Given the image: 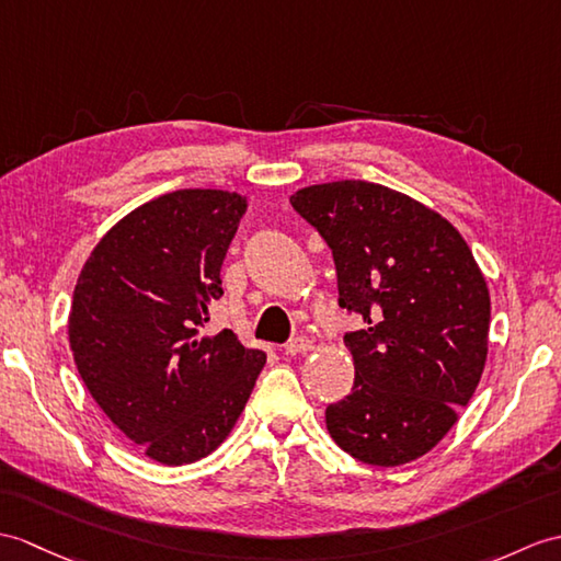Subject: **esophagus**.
Wrapping results in <instances>:
<instances>
[{
  "mask_svg": "<svg viewBox=\"0 0 561 561\" xmlns=\"http://www.w3.org/2000/svg\"><path fill=\"white\" fill-rule=\"evenodd\" d=\"M312 348V342L308 340V336H304V334H298V336H294V340L286 344V354H291V356H296V354H306V351H310Z\"/></svg>",
  "mask_w": 561,
  "mask_h": 561,
  "instance_id": "esophagus-1",
  "label": "esophagus"
}]
</instances>
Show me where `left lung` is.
I'll use <instances>...</instances> for the list:
<instances>
[{
  "instance_id": "left-lung-1",
  "label": "left lung",
  "mask_w": 561,
  "mask_h": 561,
  "mask_svg": "<svg viewBox=\"0 0 561 561\" xmlns=\"http://www.w3.org/2000/svg\"><path fill=\"white\" fill-rule=\"evenodd\" d=\"M330 245L356 380L324 411L332 439L370 466L423 457L457 423L488 358L490 294L461 233L409 195L332 181L291 195Z\"/></svg>"
}]
</instances>
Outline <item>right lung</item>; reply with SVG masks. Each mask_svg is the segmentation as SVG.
Wrapping results in <instances>:
<instances>
[{
    "mask_svg": "<svg viewBox=\"0 0 561 561\" xmlns=\"http://www.w3.org/2000/svg\"><path fill=\"white\" fill-rule=\"evenodd\" d=\"M243 213L229 191L160 195L104 233L76 282V368L107 419L167 466L225 442L265 366L231 330L201 334Z\"/></svg>",
    "mask_w": 561,
    "mask_h": 561,
    "instance_id": "1",
    "label": "right lung"
}]
</instances>
